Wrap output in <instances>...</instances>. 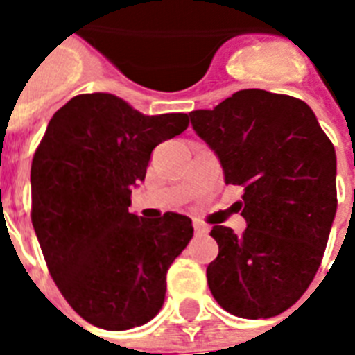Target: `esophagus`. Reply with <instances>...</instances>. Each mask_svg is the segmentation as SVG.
<instances>
[{
  "mask_svg": "<svg viewBox=\"0 0 355 355\" xmlns=\"http://www.w3.org/2000/svg\"><path fill=\"white\" fill-rule=\"evenodd\" d=\"M193 228H195V234H197V236H205V234H208V227L199 221H193Z\"/></svg>",
  "mask_w": 355,
  "mask_h": 355,
  "instance_id": "1",
  "label": "esophagus"
}]
</instances>
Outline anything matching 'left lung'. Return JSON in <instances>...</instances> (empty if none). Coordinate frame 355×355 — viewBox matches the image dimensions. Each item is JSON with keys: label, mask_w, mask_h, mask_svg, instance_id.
Returning <instances> with one entry per match:
<instances>
[{"label": "left lung", "mask_w": 355, "mask_h": 355, "mask_svg": "<svg viewBox=\"0 0 355 355\" xmlns=\"http://www.w3.org/2000/svg\"><path fill=\"white\" fill-rule=\"evenodd\" d=\"M191 127L243 189L237 236L216 225L208 265L217 304L243 319H269L302 297L319 270L337 211V156L313 110L265 90L236 92L214 110L189 112Z\"/></svg>", "instance_id": "8db88e82"}]
</instances>
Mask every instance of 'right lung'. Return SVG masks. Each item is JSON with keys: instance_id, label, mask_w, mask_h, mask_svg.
<instances>
[{"instance_id": "add662e5", "label": "right lung", "mask_w": 355, "mask_h": 355, "mask_svg": "<svg viewBox=\"0 0 355 355\" xmlns=\"http://www.w3.org/2000/svg\"><path fill=\"white\" fill-rule=\"evenodd\" d=\"M188 125V114L145 116L103 92L69 99L47 125L31 166V219L53 280L90 324L128 330L164 306L191 219H144L128 206L153 149Z\"/></svg>"}]
</instances>
